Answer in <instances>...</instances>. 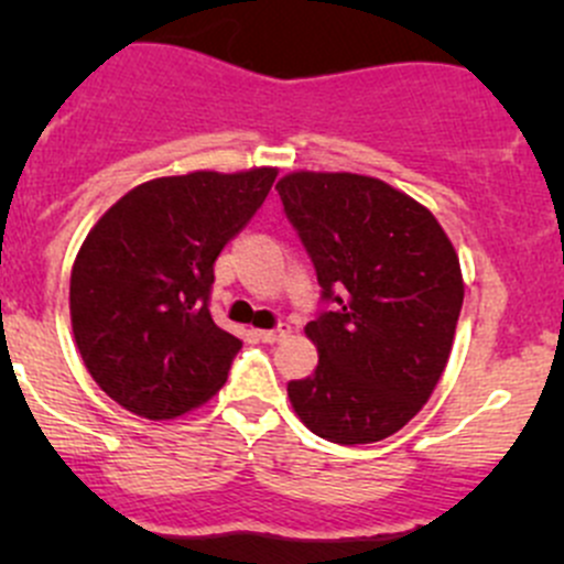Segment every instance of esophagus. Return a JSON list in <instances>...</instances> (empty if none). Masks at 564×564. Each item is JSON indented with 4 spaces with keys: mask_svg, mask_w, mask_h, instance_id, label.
Returning <instances> with one entry per match:
<instances>
[{
    "mask_svg": "<svg viewBox=\"0 0 564 564\" xmlns=\"http://www.w3.org/2000/svg\"><path fill=\"white\" fill-rule=\"evenodd\" d=\"M289 333V324H278L275 329H259V338L264 340V344H275V340L286 338Z\"/></svg>",
    "mask_w": 564,
    "mask_h": 564,
    "instance_id": "esophagus-1",
    "label": "esophagus"
}]
</instances>
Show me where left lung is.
<instances>
[{
    "instance_id": "8db88e82",
    "label": "left lung",
    "mask_w": 564,
    "mask_h": 564,
    "mask_svg": "<svg viewBox=\"0 0 564 564\" xmlns=\"http://www.w3.org/2000/svg\"><path fill=\"white\" fill-rule=\"evenodd\" d=\"M275 187L329 303L305 324L318 366L289 382V401L327 442L388 440L451 357L464 303L456 248L431 209L377 176L294 172Z\"/></svg>"
}]
</instances>
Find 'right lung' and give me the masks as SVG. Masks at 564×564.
I'll list each match as a JSON object with an SVG mask.
<instances>
[{
  "instance_id": "right-lung-1",
  "label": "right lung",
  "mask_w": 564,
  "mask_h": 564,
  "mask_svg": "<svg viewBox=\"0 0 564 564\" xmlns=\"http://www.w3.org/2000/svg\"><path fill=\"white\" fill-rule=\"evenodd\" d=\"M275 176L270 166L158 176L89 229L70 272L73 335L119 406L174 420L224 388L242 340L209 314L213 267Z\"/></svg>"
}]
</instances>
